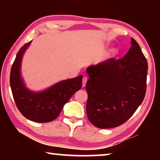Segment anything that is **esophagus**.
<instances>
[{
  "instance_id": "1",
  "label": "esophagus",
  "mask_w": 160,
  "mask_h": 160,
  "mask_svg": "<svg viewBox=\"0 0 160 160\" xmlns=\"http://www.w3.org/2000/svg\"><path fill=\"white\" fill-rule=\"evenodd\" d=\"M87 81H88V78H87L86 77H84L82 78V88H85V87Z\"/></svg>"
}]
</instances>
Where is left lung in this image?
<instances>
[{"label":"left lung","instance_id":"8db88e82","mask_svg":"<svg viewBox=\"0 0 160 160\" xmlns=\"http://www.w3.org/2000/svg\"><path fill=\"white\" fill-rule=\"evenodd\" d=\"M148 62L139 44L131 38V47L122 58H112L87 68L89 121L99 128L121 126L141 104L146 92Z\"/></svg>","mask_w":160,"mask_h":160}]
</instances>
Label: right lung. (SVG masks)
I'll list each match as a JSON object with an SVG mask.
<instances>
[{
	"label": "right lung",
	"instance_id": "1",
	"mask_svg": "<svg viewBox=\"0 0 160 160\" xmlns=\"http://www.w3.org/2000/svg\"><path fill=\"white\" fill-rule=\"evenodd\" d=\"M31 43L22 47L17 53L10 71V88L16 106L25 118L38 123L50 122L58 117L75 92L80 90L82 75L62 80L40 92L29 90L21 76V63Z\"/></svg>",
	"mask_w": 160,
	"mask_h": 160
}]
</instances>
